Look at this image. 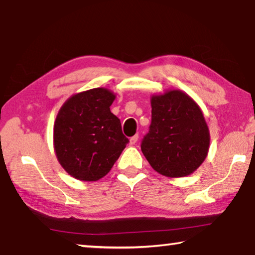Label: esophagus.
I'll use <instances>...</instances> for the list:
<instances>
[{
  "instance_id": "1",
  "label": "esophagus",
  "mask_w": 255,
  "mask_h": 255,
  "mask_svg": "<svg viewBox=\"0 0 255 255\" xmlns=\"http://www.w3.org/2000/svg\"><path fill=\"white\" fill-rule=\"evenodd\" d=\"M137 140H138V135L132 136V137H130V139H129V144L135 145L137 143Z\"/></svg>"
}]
</instances>
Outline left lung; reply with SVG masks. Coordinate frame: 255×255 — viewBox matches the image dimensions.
I'll list each match as a JSON object with an SVG mask.
<instances>
[{
    "label": "left lung",
    "instance_id": "left-lung-1",
    "mask_svg": "<svg viewBox=\"0 0 255 255\" xmlns=\"http://www.w3.org/2000/svg\"><path fill=\"white\" fill-rule=\"evenodd\" d=\"M152 124L141 143L150 166L167 178H183L197 171L208 155L210 133L204 112L178 89L150 97Z\"/></svg>",
    "mask_w": 255,
    "mask_h": 255
}]
</instances>
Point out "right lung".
Segmentation results:
<instances>
[{"label": "right lung", "mask_w": 255, "mask_h": 255, "mask_svg": "<svg viewBox=\"0 0 255 255\" xmlns=\"http://www.w3.org/2000/svg\"><path fill=\"white\" fill-rule=\"evenodd\" d=\"M115 99L109 89L86 90L68 98L56 116V157L76 180L92 182L107 175L129 141L110 111Z\"/></svg>", "instance_id": "add662e5"}]
</instances>
